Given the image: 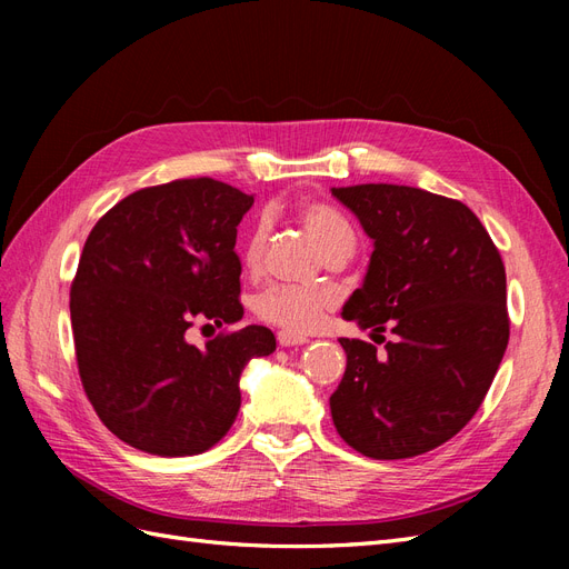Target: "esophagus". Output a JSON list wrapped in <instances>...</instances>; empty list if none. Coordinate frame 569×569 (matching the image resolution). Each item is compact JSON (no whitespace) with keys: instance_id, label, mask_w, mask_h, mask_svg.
Returning a JSON list of instances; mask_svg holds the SVG:
<instances>
[{"instance_id":"1","label":"esophagus","mask_w":569,"mask_h":569,"mask_svg":"<svg viewBox=\"0 0 569 569\" xmlns=\"http://www.w3.org/2000/svg\"><path fill=\"white\" fill-rule=\"evenodd\" d=\"M308 339L306 337H301V335H295V332H280L278 335V343L280 347H301V343H306Z\"/></svg>"}]
</instances>
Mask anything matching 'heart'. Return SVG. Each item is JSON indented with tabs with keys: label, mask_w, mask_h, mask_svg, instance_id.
<instances>
[{
	"label": "heart",
	"mask_w": 569,
	"mask_h": 569,
	"mask_svg": "<svg viewBox=\"0 0 569 569\" xmlns=\"http://www.w3.org/2000/svg\"><path fill=\"white\" fill-rule=\"evenodd\" d=\"M299 218L308 237L313 239L316 247L325 253L339 244H353V230L349 220L339 211L322 203H303L299 209ZM266 234L263 228H256L247 242L244 261L249 268H256L261 261ZM332 306V299L327 291L320 289H299V287H272L258 299L256 311L263 320L282 327L284 332L306 335L313 332L325 320L327 308Z\"/></svg>",
	"instance_id": "1"
}]
</instances>
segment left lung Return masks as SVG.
Segmentation results:
<instances>
[{"label": "left lung", "instance_id": "1", "mask_svg": "<svg viewBox=\"0 0 569 569\" xmlns=\"http://www.w3.org/2000/svg\"><path fill=\"white\" fill-rule=\"evenodd\" d=\"M332 197L372 239L363 284L341 318L396 335L385 356L339 339L347 370L330 396L335 427L375 460L427 453L470 422L503 360L501 253L456 199L406 184L332 187Z\"/></svg>", "mask_w": 569, "mask_h": 569}]
</instances>
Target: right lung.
Wrapping results in <instances>:
<instances>
[{
	"instance_id": "add662e5",
	"label": "right lung",
	"mask_w": 569,
	"mask_h": 569,
	"mask_svg": "<svg viewBox=\"0 0 569 569\" xmlns=\"http://www.w3.org/2000/svg\"><path fill=\"white\" fill-rule=\"evenodd\" d=\"M253 194L211 178L147 187L92 228L71 287L78 370L99 420L134 449L197 456L228 435L251 358L274 335L249 325L203 349L184 332L194 316L242 320L237 226Z\"/></svg>"
}]
</instances>
